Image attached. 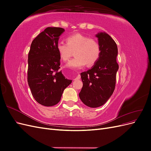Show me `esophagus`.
Segmentation results:
<instances>
[{"instance_id": "34e87169", "label": "esophagus", "mask_w": 151, "mask_h": 151, "mask_svg": "<svg viewBox=\"0 0 151 151\" xmlns=\"http://www.w3.org/2000/svg\"><path fill=\"white\" fill-rule=\"evenodd\" d=\"M81 79V76L79 74L78 76H77V77H76V78L74 79V81H76V80H79Z\"/></svg>"}]
</instances>
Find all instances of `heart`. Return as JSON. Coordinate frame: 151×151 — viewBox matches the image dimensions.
I'll return each instance as SVG.
<instances>
[{
    "instance_id": "obj_1",
    "label": "heart",
    "mask_w": 151,
    "mask_h": 151,
    "mask_svg": "<svg viewBox=\"0 0 151 151\" xmlns=\"http://www.w3.org/2000/svg\"><path fill=\"white\" fill-rule=\"evenodd\" d=\"M66 42H58L56 48L63 61L68 60L72 55V51L75 50V57L68 62V67L81 69L86 64L88 66L94 65L99 60L101 46L95 38L81 33H75L67 36Z\"/></svg>"
}]
</instances>
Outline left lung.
<instances>
[{"label":"left lung","mask_w":151,"mask_h":151,"mask_svg":"<svg viewBox=\"0 0 151 151\" xmlns=\"http://www.w3.org/2000/svg\"><path fill=\"white\" fill-rule=\"evenodd\" d=\"M101 55L92 68L81 74L83 86L79 94L83 103L91 108L101 106L112 95L115 88L118 69L117 45L106 33L96 35Z\"/></svg>","instance_id":"1"}]
</instances>
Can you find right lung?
<instances>
[{
    "mask_svg": "<svg viewBox=\"0 0 151 151\" xmlns=\"http://www.w3.org/2000/svg\"><path fill=\"white\" fill-rule=\"evenodd\" d=\"M64 31L57 27L47 28L33 40L28 53V85L35 99L45 106L57 104L72 83L59 71L60 57L56 46Z\"/></svg>",
    "mask_w": 151,
    "mask_h": 151,
    "instance_id": "right-lung-1",
    "label": "right lung"
}]
</instances>
